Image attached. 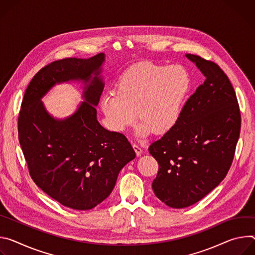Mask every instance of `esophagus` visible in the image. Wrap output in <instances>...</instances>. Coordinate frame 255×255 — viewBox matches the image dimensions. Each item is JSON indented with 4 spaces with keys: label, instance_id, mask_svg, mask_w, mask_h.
Wrapping results in <instances>:
<instances>
[{
    "label": "esophagus",
    "instance_id": "esophagus-1",
    "mask_svg": "<svg viewBox=\"0 0 255 255\" xmlns=\"http://www.w3.org/2000/svg\"><path fill=\"white\" fill-rule=\"evenodd\" d=\"M132 148H133V150H134V152H135L136 156H140V155H142V153H143V149H142V147L138 146V145H136V144H132Z\"/></svg>",
    "mask_w": 255,
    "mask_h": 255
}]
</instances>
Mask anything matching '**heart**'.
Masks as SVG:
<instances>
[{"instance_id": "heart-1", "label": "heart", "mask_w": 255, "mask_h": 255, "mask_svg": "<svg viewBox=\"0 0 255 255\" xmlns=\"http://www.w3.org/2000/svg\"><path fill=\"white\" fill-rule=\"evenodd\" d=\"M189 89L190 77L184 68L145 62L127 70L117 93L103 95L100 106L113 130H125L138 116L139 135L153 130L164 133L178 122Z\"/></svg>"}]
</instances>
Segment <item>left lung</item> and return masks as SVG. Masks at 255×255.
Segmentation results:
<instances>
[{"mask_svg": "<svg viewBox=\"0 0 255 255\" xmlns=\"http://www.w3.org/2000/svg\"><path fill=\"white\" fill-rule=\"evenodd\" d=\"M185 56L206 80L185 102L176 125L149 147L159 165L154 193L174 209L201 201L226 177L241 128L239 104L227 75L200 55Z\"/></svg>", "mask_w": 255, "mask_h": 255, "instance_id": "obj_1", "label": "left lung"}]
</instances>
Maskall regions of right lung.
Returning a JSON list of instances; mask_svg holds the SVG:
<instances>
[{
	"mask_svg": "<svg viewBox=\"0 0 255 255\" xmlns=\"http://www.w3.org/2000/svg\"><path fill=\"white\" fill-rule=\"evenodd\" d=\"M103 62L104 53H98L87 60L70 58L46 65L28 85L18 117L19 142L30 177L53 200L74 210H90L103 202L122 168L135 157L126 135L97 122ZM70 79L90 83L85 101L72 117L54 120L40 99L56 82Z\"/></svg>",
	"mask_w": 255,
	"mask_h": 255,
	"instance_id": "1",
	"label": "right lung"
}]
</instances>
